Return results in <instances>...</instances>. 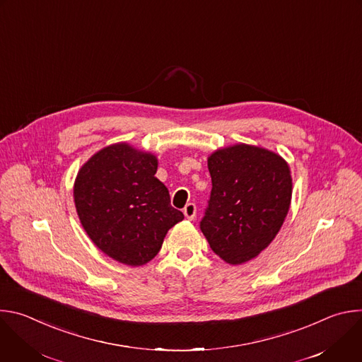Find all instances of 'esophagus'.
<instances>
[{"mask_svg": "<svg viewBox=\"0 0 362 362\" xmlns=\"http://www.w3.org/2000/svg\"><path fill=\"white\" fill-rule=\"evenodd\" d=\"M183 214H185L186 219L193 221V219L196 218V206H194V203H187V204L185 206Z\"/></svg>", "mask_w": 362, "mask_h": 362, "instance_id": "obj_1", "label": "esophagus"}]
</instances>
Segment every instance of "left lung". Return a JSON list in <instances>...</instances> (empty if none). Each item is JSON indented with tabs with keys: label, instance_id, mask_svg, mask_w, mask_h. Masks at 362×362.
Returning a JSON list of instances; mask_svg holds the SVG:
<instances>
[{
	"label": "left lung",
	"instance_id": "1",
	"mask_svg": "<svg viewBox=\"0 0 362 362\" xmlns=\"http://www.w3.org/2000/svg\"><path fill=\"white\" fill-rule=\"evenodd\" d=\"M208 168L212 192L200 230L226 264H245L284 225L292 197L289 165L275 151L239 143L215 150Z\"/></svg>",
	"mask_w": 362,
	"mask_h": 362
}]
</instances>
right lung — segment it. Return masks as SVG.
Instances as JSON below:
<instances>
[{"instance_id":"right-lung-1","label":"right lung","mask_w":362,"mask_h":362,"mask_svg":"<svg viewBox=\"0 0 362 362\" xmlns=\"http://www.w3.org/2000/svg\"><path fill=\"white\" fill-rule=\"evenodd\" d=\"M158 158L129 143L103 147L81 166L74 204L88 238L112 259L141 267L162 247L183 214L156 177Z\"/></svg>"}]
</instances>
